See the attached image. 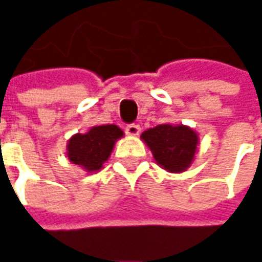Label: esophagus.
Instances as JSON below:
<instances>
[{"label":"esophagus","mask_w":262,"mask_h":262,"mask_svg":"<svg viewBox=\"0 0 262 262\" xmlns=\"http://www.w3.org/2000/svg\"><path fill=\"white\" fill-rule=\"evenodd\" d=\"M140 131H141V128H140V125L137 124H128L125 126V133H126L128 136H138Z\"/></svg>","instance_id":"obj_1"}]
</instances>
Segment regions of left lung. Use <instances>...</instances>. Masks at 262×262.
Instances as JSON below:
<instances>
[{
    "mask_svg": "<svg viewBox=\"0 0 262 262\" xmlns=\"http://www.w3.org/2000/svg\"><path fill=\"white\" fill-rule=\"evenodd\" d=\"M156 164L169 172H183L189 168L198 149V134L186 125H156L141 134Z\"/></svg>",
    "mask_w": 262,
    "mask_h": 262,
    "instance_id": "left-lung-1",
    "label": "left lung"
}]
</instances>
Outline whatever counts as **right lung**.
Instances as JSON below:
<instances>
[{"instance_id":"obj_1","label":"right lung","mask_w":262,"mask_h":262,"mask_svg":"<svg viewBox=\"0 0 262 262\" xmlns=\"http://www.w3.org/2000/svg\"><path fill=\"white\" fill-rule=\"evenodd\" d=\"M124 131L116 125L93 126L85 134H75L68 143V158L86 172H97L109 159L113 146Z\"/></svg>"}]
</instances>
